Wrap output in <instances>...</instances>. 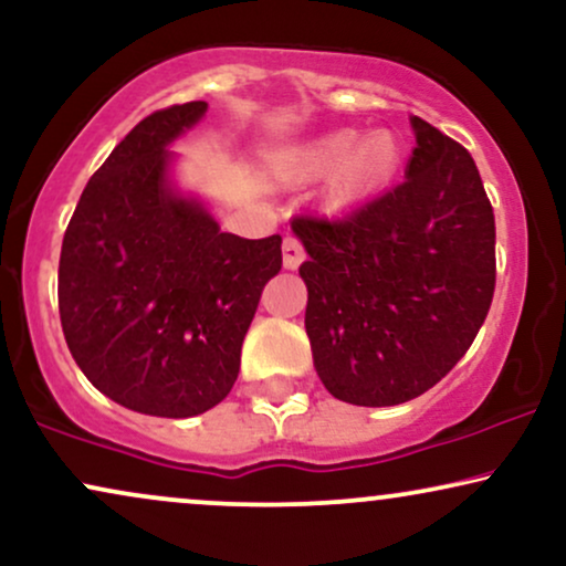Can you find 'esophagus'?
<instances>
[{
    "mask_svg": "<svg viewBox=\"0 0 566 566\" xmlns=\"http://www.w3.org/2000/svg\"><path fill=\"white\" fill-rule=\"evenodd\" d=\"M282 255H284V269H297L305 261V248L297 238H284L282 242Z\"/></svg>",
    "mask_w": 566,
    "mask_h": 566,
    "instance_id": "34e87169",
    "label": "esophagus"
}]
</instances>
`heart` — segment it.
Returning <instances> with one entry per match:
<instances>
[{
	"instance_id": "b5f03b06",
	"label": "heart",
	"mask_w": 566,
	"mask_h": 566,
	"mask_svg": "<svg viewBox=\"0 0 566 566\" xmlns=\"http://www.w3.org/2000/svg\"><path fill=\"white\" fill-rule=\"evenodd\" d=\"M399 161L402 148L391 133L378 130L360 138L357 130H336L284 148L274 159V175L282 182H311L336 171L332 200L353 206L386 188Z\"/></svg>"
}]
</instances>
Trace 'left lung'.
<instances>
[{"label":"left lung","mask_w":566,"mask_h":566,"mask_svg":"<svg viewBox=\"0 0 566 566\" xmlns=\"http://www.w3.org/2000/svg\"><path fill=\"white\" fill-rule=\"evenodd\" d=\"M405 182L342 219H292L305 332L328 395L402 405L452 370L496 287V221L468 148L412 117Z\"/></svg>","instance_id":"left-lung-1"}]
</instances>
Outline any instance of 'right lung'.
I'll use <instances>...</instances> for the list:
<instances>
[{
    "instance_id": "add662e5",
    "label": "right lung",
    "mask_w": 566,
    "mask_h": 566,
    "mask_svg": "<svg viewBox=\"0 0 566 566\" xmlns=\"http://www.w3.org/2000/svg\"><path fill=\"white\" fill-rule=\"evenodd\" d=\"M188 102L140 119L85 185L62 240L60 318L85 378L127 410L192 418L230 395L282 238L221 232L171 190L169 143L203 117Z\"/></svg>"
}]
</instances>
